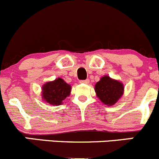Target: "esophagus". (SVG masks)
I'll return each mask as SVG.
<instances>
[{
  "label": "esophagus",
  "mask_w": 159,
  "mask_h": 159,
  "mask_svg": "<svg viewBox=\"0 0 159 159\" xmlns=\"http://www.w3.org/2000/svg\"><path fill=\"white\" fill-rule=\"evenodd\" d=\"M80 83H84V84H89V79L81 80V81H80Z\"/></svg>",
  "instance_id": "obj_1"
}]
</instances>
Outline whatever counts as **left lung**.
I'll use <instances>...</instances> for the list:
<instances>
[{
	"instance_id": "left-lung-1",
	"label": "left lung",
	"mask_w": 159,
	"mask_h": 159,
	"mask_svg": "<svg viewBox=\"0 0 159 159\" xmlns=\"http://www.w3.org/2000/svg\"><path fill=\"white\" fill-rule=\"evenodd\" d=\"M124 90V84L120 81L112 79L107 75L103 76L95 85L97 97L107 106L115 104L123 95Z\"/></svg>"
}]
</instances>
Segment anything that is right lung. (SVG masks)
Listing matches in <instances>:
<instances>
[{
	"label": "right lung",
	"mask_w": 159,
	"mask_h": 159,
	"mask_svg": "<svg viewBox=\"0 0 159 159\" xmlns=\"http://www.w3.org/2000/svg\"><path fill=\"white\" fill-rule=\"evenodd\" d=\"M71 91L70 84L62 78H58L53 81H49L42 88V98L47 103L53 106H59L63 100L69 96Z\"/></svg>",
	"instance_id": "right-lung-1"
}]
</instances>
